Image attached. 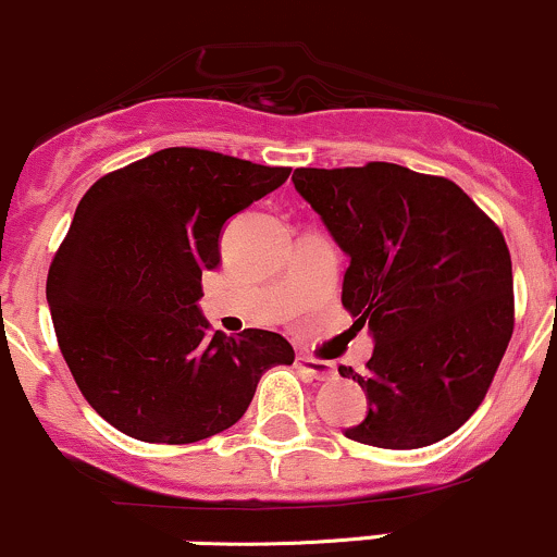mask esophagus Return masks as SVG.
<instances>
[{
    "instance_id": "obj_1",
    "label": "esophagus",
    "mask_w": 557,
    "mask_h": 557,
    "mask_svg": "<svg viewBox=\"0 0 557 557\" xmlns=\"http://www.w3.org/2000/svg\"><path fill=\"white\" fill-rule=\"evenodd\" d=\"M298 370L307 372V375L317 377V381H333L335 377V368L330 362H322V359H311V357H298L296 359Z\"/></svg>"
}]
</instances>
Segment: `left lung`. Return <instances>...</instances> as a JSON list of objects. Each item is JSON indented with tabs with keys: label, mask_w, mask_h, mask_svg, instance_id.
Returning <instances> with one entry per match:
<instances>
[{
	"label": "left lung",
	"mask_w": 557,
	"mask_h": 557,
	"mask_svg": "<svg viewBox=\"0 0 557 557\" xmlns=\"http://www.w3.org/2000/svg\"><path fill=\"white\" fill-rule=\"evenodd\" d=\"M293 185L348 253L346 311L368 325V418L346 438L418 449L455 433L484 401L516 325L503 230L447 176L370 161L296 169Z\"/></svg>",
	"instance_id": "8db88e82"
}]
</instances>
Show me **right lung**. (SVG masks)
I'll use <instances>...</instances> for the list:
<instances>
[{"label": "right lung", "mask_w": 557, "mask_h": 557, "mask_svg": "<svg viewBox=\"0 0 557 557\" xmlns=\"http://www.w3.org/2000/svg\"><path fill=\"white\" fill-rule=\"evenodd\" d=\"M288 176V166L166 148L84 193L47 301L60 354L102 420L139 442H200L246 414L269 368L293 364L280 333L232 338L198 309L224 222Z\"/></svg>", "instance_id": "obj_1"}]
</instances>
